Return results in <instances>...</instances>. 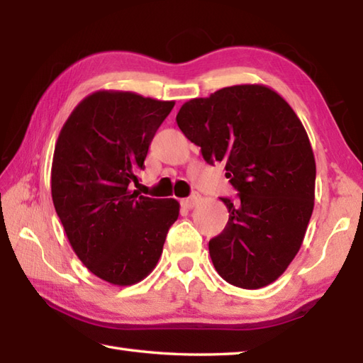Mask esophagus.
<instances>
[{
  "mask_svg": "<svg viewBox=\"0 0 363 363\" xmlns=\"http://www.w3.org/2000/svg\"><path fill=\"white\" fill-rule=\"evenodd\" d=\"M199 198H201V196H199V195H191L190 198H186V199H182V201H181V204L184 206V207H186V209H191V207H195L196 204H198V201H199Z\"/></svg>",
  "mask_w": 363,
  "mask_h": 363,
  "instance_id": "esophagus-1",
  "label": "esophagus"
}]
</instances>
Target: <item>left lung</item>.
Here are the masks:
<instances>
[{
  "label": "left lung",
  "mask_w": 363,
  "mask_h": 363,
  "mask_svg": "<svg viewBox=\"0 0 363 363\" xmlns=\"http://www.w3.org/2000/svg\"><path fill=\"white\" fill-rule=\"evenodd\" d=\"M177 126L201 146L206 162H223L238 191L226 228L209 242L218 274L240 289L274 282L295 259L312 217L315 157L303 123L264 84L220 89L184 103Z\"/></svg>",
  "instance_id": "left-lung-1"
}]
</instances>
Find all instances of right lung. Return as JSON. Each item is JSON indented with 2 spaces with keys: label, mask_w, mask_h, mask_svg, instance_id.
<instances>
[{
  "label": "right lung",
  "mask_w": 363,
  "mask_h": 363,
  "mask_svg": "<svg viewBox=\"0 0 363 363\" xmlns=\"http://www.w3.org/2000/svg\"><path fill=\"white\" fill-rule=\"evenodd\" d=\"M174 101L98 90L74 107L57 137L51 196L68 242L91 273L113 285L145 279L164 250L179 203L130 191Z\"/></svg>",
  "instance_id": "1"
}]
</instances>
